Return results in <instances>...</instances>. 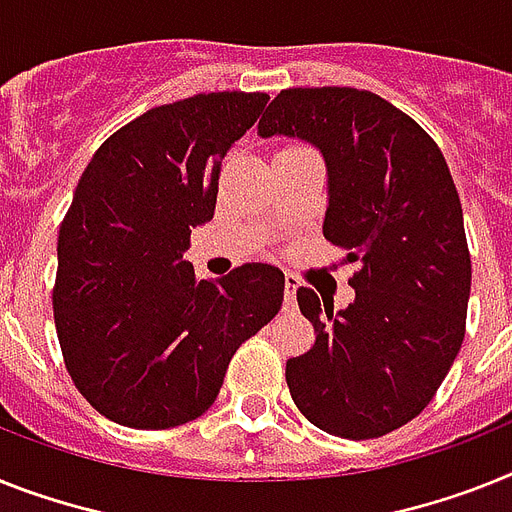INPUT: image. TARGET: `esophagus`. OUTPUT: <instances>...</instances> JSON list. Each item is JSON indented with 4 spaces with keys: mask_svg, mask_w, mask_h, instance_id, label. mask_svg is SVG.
I'll return each mask as SVG.
<instances>
[{
    "mask_svg": "<svg viewBox=\"0 0 512 512\" xmlns=\"http://www.w3.org/2000/svg\"><path fill=\"white\" fill-rule=\"evenodd\" d=\"M296 289H299V278H296L294 273H286V289H283V294H286V304H294Z\"/></svg>",
    "mask_w": 512,
    "mask_h": 512,
    "instance_id": "34e87169",
    "label": "esophagus"
}]
</instances>
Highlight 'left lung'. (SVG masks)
I'll return each mask as SVG.
<instances>
[{"label": "left lung", "mask_w": 512, "mask_h": 512, "mask_svg": "<svg viewBox=\"0 0 512 512\" xmlns=\"http://www.w3.org/2000/svg\"><path fill=\"white\" fill-rule=\"evenodd\" d=\"M257 130L320 148L322 234L359 263L354 304L336 315L296 291L315 346L286 362L291 398L328 435H388L435 398L466 336L471 255L445 156L393 103L336 85L281 90Z\"/></svg>", "instance_id": "obj_1"}]
</instances>
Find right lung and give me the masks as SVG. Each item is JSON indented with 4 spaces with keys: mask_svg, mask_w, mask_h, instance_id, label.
I'll return each mask as SVG.
<instances>
[{
    "mask_svg": "<svg viewBox=\"0 0 512 512\" xmlns=\"http://www.w3.org/2000/svg\"><path fill=\"white\" fill-rule=\"evenodd\" d=\"M265 93H197L145 111L96 150L59 229L54 322L85 401L135 429L187 424L213 406L231 356L283 304L276 265L200 281L190 234L216 210L226 150Z\"/></svg>",
    "mask_w": 512,
    "mask_h": 512,
    "instance_id": "1",
    "label": "right lung"
}]
</instances>
